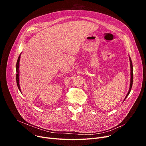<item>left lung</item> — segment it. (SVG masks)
<instances>
[{"instance_id":"obj_1","label":"left lung","mask_w":146,"mask_h":146,"mask_svg":"<svg viewBox=\"0 0 146 146\" xmlns=\"http://www.w3.org/2000/svg\"><path fill=\"white\" fill-rule=\"evenodd\" d=\"M129 61H130V68H131V80H130V86H129V90H128V92L127 94V95H126V96L125 97V99H126V98L128 96V95L130 93V91H131V88H132V86H133V64H132V61H131V58L129 57Z\"/></svg>"}]
</instances>
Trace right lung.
I'll list each match as a JSON object with an SVG mask.
<instances>
[{
  "instance_id": "right-lung-1",
  "label": "right lung",
  "mask_w": 146,
  "mask_h": 146,
  "mask_svg": "<svg viewBox=\"0 0 146 146\" xmlns=\"http://www.w3.org/2000/svg\"><path fill=\"white\" fill-rule=\"evenodd\" d=\"M20 58H21V54L19 55L18 59L17 60V65H16V71H17V75H16V79H17V86L18 87L19 90L21 92V89H20V86H19V60H20Z\"/></svg>"
}]
</instances>
